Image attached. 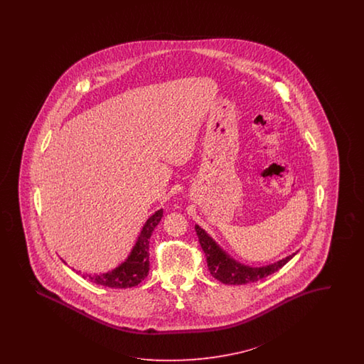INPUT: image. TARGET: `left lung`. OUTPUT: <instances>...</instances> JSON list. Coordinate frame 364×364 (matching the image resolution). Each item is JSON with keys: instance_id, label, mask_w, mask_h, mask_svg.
Masks as SVG:
<instances>
[{"instance_id": "1", "label": "left lung", "mask_w": 364, "mask_h": 364, "mask_svg": "<svg viewBox=\"0 0 364 364\" xmlns=\"http://www.w3.org/2000/svg\"><path fill=\"white\" fill-rule=\"evenodd\" d=\"M195 230L198 233L200 245L207 256V264H208L210 275L224 284L239 286V284H247V283H254L257 280H262L267 276L279 271L283 265H286L295 256V254L289 255L288 257L277 262L275 264L265 265L260 268L245 267V265L236 263L235 260H232L227 255L224 254L216 245V242H213L198 225L195 227Z\"/></svg>"}]
</instances>
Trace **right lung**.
<instances>
[{
	"label": "right lung",
	"mask_w": 364,
	"mask_h": 364,
	"mask_svg": "<svg viewBox=\"0 0 364 364\" xmlns=\"http://www.w3.org/2000/svg\"><path fill=\"white\" fill-rule=\"evenodd\" d=\"M161 218L163 210H159L148 219L132 254L120 267L102 275H82V277H88L89 282L95 284L109 288H131L140 284L149 272V239Z\"/></svg>",
	"instance_id": "obj_1"
}]
</instances>
